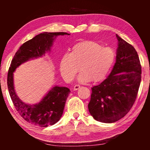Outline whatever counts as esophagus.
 Wrapping results in <instances>:
<instances>
[{
    "label": "esophagus",
    "mask_w": 150,
    "mask_h": 150,
    "mask_svg": "<svg viewBox=\"0 0 150 150\" xmlns=\"http://www.w3.org/2000/svg\"><path fill=\"white\" fill-rule=\"evenodd\" d=\"M80 86L79 85H75L74 86V87H73V91H77V90H78L79 88H80Z\"/></svg>",
    "instance_id": "1"
}]
</instances>
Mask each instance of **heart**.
Returning <instances> with one entry per match:
<instances>
[{"instance_id": "obj_1", "label": "heart", "mask_w": 150, "mask_h": 150, "mask_svg": "<svg viewBox=\"0 0 150 150\" xmlns=\"http://www.w3.org/2000/svg\"><path fill=\"white\" fill-rule=\"evenodd\" d=\"M115 53L112 49L103 47L99 43L85 41L75 44L70 54H65L61 58L59 71L63 79L71 82L79 70H81L77 80L86 83L105 80L115 62Z\"/></svg>"}]
</instances>
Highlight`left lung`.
I'll return each instance as SVG.
<instances>
[{
    "label": "left lung",
    "instance_id": "1",
    "mask_svg": "<svg viewBox=\"0 0 150 150\" xmlns=\"http://www.w3.org/2000/svg\"><path fill=\"white\" fill-rule=\"evenodd\" d=\"M116 63L108 77L92 87L88 111L95 120L112 123L123 118L135 102L141 82V65L132 45L116 34Z\"/></svg>",
    "mask_w": 150,
    "mask_h": 150
}]
</instances>
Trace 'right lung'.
<instances>
[{"label":"right lung","instance_id":"add662e5","mask_svg":"<svg viewBox=\"0 0 150 150\" xmlns=\"http://www.w3.org/2000/svg\"><path fill=\"white\" fill-rule=\"evenodd\" d=\"M70 35L66 32H43L22 44L12 59L7 77L10 96L16 110L25 120L41 127L54 125L60 120L66 100L70 93L67 87L54 85L38 103L30 105L18 96L14 88V73L20 65L31 59L45 56L51 52L58 35Z\"/></svg>","mask_w":150,"mask_h":150}]
</instances>
